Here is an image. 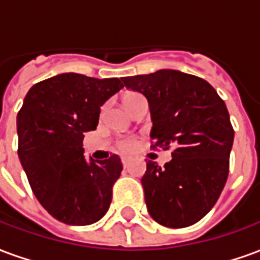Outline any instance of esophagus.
I'll return each mask as SVG.
<instances>
[{
  "label": "esophagus",
  "instance_id": "34e87169",
  "mask_svg": "<svg viewBox=\"0 0 260 260\" xmlns=\"http://www.w3.org/2000/svg\"><path fill=\"white\" fill-rule=\"evenodd\" d=\"M121 161H122V164H124V167H128L129 166V161H131V158L129 157H121Z\"/></svg>",
  "mask_w": 260,
  "mask_h": 260
}]
</instances>
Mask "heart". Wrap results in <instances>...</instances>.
<instances>
[{"label":"heart","instance_id":"obj_1","mask_svg":"<svg viewBox=\"0 0 260 260\" xmlns=\"http://www.w3.org/2000/svg\"><path fill=\"white\" fill-rule=\"evenodd\" d=\"M142 99H145V97L142 96V94H139V93H134V91L126 93L124 96L125 107H128V104H131V103L136 102V100H142ZM117 146H118L119 150H122V152H131V150L136 146V141L135 139H132V138H121V139L117 142Z\"/></svg>","mask_w":260,"mask_h":260}]
</instances>
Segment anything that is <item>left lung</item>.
I'll return each mask as SVG.
<instances>
[{
    "instance_id": "left-lung-1",
    "label": "left lung",
    "mask_w": 260,
    "mask_h": 260,
    "mask_svg": "<svg viewBox=\"0 0 260 260\" xmlns=\"http://www.w3.org/2000/svg\"><path fill=\"white\" fill-rule=\"evenodd\" d=\"M122 82L149 102L153 147L174 149L164 167L146 163L142 185L149 214L170 229L198 223L214 206L229 177L234 129L225 103L206 80L175 69Z\"/></svg>"
}]
</instances>
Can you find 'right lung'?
<instances>
[{
  "mask_svg": "<svg viewBox=\"0 0 260 260\" xmlns=\"http://www.w3.org/2000/svg\"><path fill=\"white\" fill-rule=\"evenodd\" d=\"M124 87L118 78L59 74L27 91L18 113V156L31 191L54 218L89 225L107 213L122 163L117 154L87 161L86 132L96 129L100 107Z\"/></svg>",
  "mask_w": 260,
  "mask_h": 260,
  "instance_id": "right-lung-1",
  "label": "right lung"
}]
</instances>
